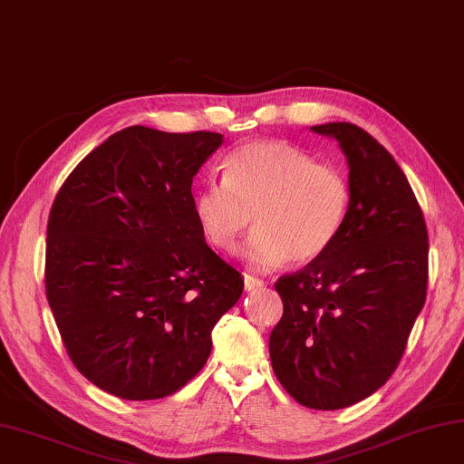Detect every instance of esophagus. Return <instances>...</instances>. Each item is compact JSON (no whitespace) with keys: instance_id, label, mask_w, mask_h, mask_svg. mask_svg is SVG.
Wrapping results in <instances>:
<instances>
[{"instance_id":"obj_1","label":"esophagus","mask_w":464,"mask_h":464,"mask_svg":"<svg viewBox=\"0 0 464 464\" xmlns=\"http://www.w3.org/2000/svg\"><path fill=\"white\" fill-rule=\"evenodd\" d=\"M263 287H265V281L253 277V275H246V277H245V289L248 291V294H250V291H258Z\"/></svg>"}]
</instances>
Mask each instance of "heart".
I'll return each mask as SVG.
<instances>
[{
	"label": "heart",
	"instance_id": "obj_1",
	"mask_svg": "<svg viewBox=\"0 0 464 464\" xmlns=\"http://www.w3.org/2000/svg\"><path fill=\"white\" fill-rule=\"evenodd\" d=\"M351 208L343 169L283 142L240 146L226 159L224 179L203 185L193 201L203 238L219 253H237L255 224L248 258L258 269L320 258L343 234Z\"/></svg>",
	"mask_w": 464,
	"mask_h": 464
}]
</instances>
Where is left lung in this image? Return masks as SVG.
Wrapping results in <instances>:
<instances>
[{"instance_id":"8db88e82","label":"left lung","mask_w":464,"mask_h":464,"mask_svg":"<svg viewBox=\"0 0 464 464\" xmlns=\"http://www.w3.org/2000/svg\"><path fill=\"white\" fill-rule=\"evenodd\" d=\"M312 130L343 146L353 208L326 253L275 283L283 318L269 353L297 403L343 410L383 387L401 361L426 302L428 227L383 144L348 121Z\"/></svg>"}]
</instances>
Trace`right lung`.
Masks as SVG:
<instances>
[{
    "instance_id": "add662e5",
    "label": "right lung",
    "mask_w": 464,
    "mask_h": 464,
    "mask_svg": "<svg viewBox=\"0 0 464 464\" xmlns=\"http://www.w3.org/2000/svg\"><path fill=\"white\" fill-rule=\"evenodd\" d=\"M218 132L130 126L64 179L46 226L44 287L72 364L121 400L173 395L208 362L242 273L206 245L191 183Z\"/></svg>"
}]
</instances>
